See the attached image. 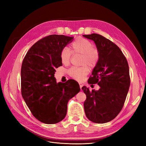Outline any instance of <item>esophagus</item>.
I'll return each mask as SVG.
<instances>
[{
  "label": "esophagus",
  "instance_id": "obj_1",
  "mask_svg": "<svg viewBox=\"0 0 146 146\" xmlns=\"http://www.w3.org/2000/svg\"><path fill=\"white\" fill-rule=\"evenodd\" d=\"M79 85H80V89L82 90V88L83 86V84L81 82H79Z\"/></svg>",
  "mask_w": 146,
  "mask_h": 146
}]
</instances>
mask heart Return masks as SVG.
I'll return each instance as SVG.
<instances>
[{
  "label": "heart",
  "instance_id": "obj_1",
  "mask_svg": "<svg viewBox=\"0 0 146 146\" xmlns=\"http://www.w3.org/2000/svg\"><path fill=\"white\" fill-rule=\"evenodd\" d=\"M74 55H80L79 64L80 67H73L68 70L69 75L74 80L81 81L89 72L90 69L94 68L100 58V53L98 48L94 47L92 43L86 39L79 38L73 42L71 52L68 48L64 47L60 53L61 62L64 64H69Z\"/></svg>",
  "mask_w": 146,
  "mask_h": 146
}]
</instances>
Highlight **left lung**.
Wrapping results in <instances>:
<instances>
[{
	"mask_svg": "<svg viewBox=\"0 0 146 146\" xmlns=\"http://www.w3.org/2000/svg\"><path fill=\"white\" fill-rule=\"evenodd\" d=\"M96 44L100 53L98 64L92 70L88 82L97 83L98 91L82 88L86 96L84 102L86 116L90 121L104 123L112 121L120 113L130 85L127 59L115 44L96 33L84 35Z\"/></svg>",
	"mask_w": 146,
	"mask_h": 146,
	"instance_id": "obj_1",
	"label": "left lung"
}]
</instances>
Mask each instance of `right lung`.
Wrapping results in <instances>:
<instances>
[{"instance_id": "right-lung-1", "label": "right lung", "mask_w": 146, "mask_h": 146, "mask_svg": "<svg viewBox=\"0 0 146 146\" xmlns=\"http://www.w3.org/2000/svg\"><path fill=\"white\" fill-rule=\"evenodd\" d=\"M74 37L52 35L31 47L21 67L22 96L31 113L47 124L65 117L68 101L80 91L74 80L56 83L55 69L62 66L60 53Z\"/></svg>"}]
</instances>
